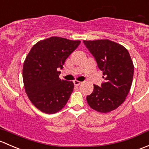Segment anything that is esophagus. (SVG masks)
<instances>
[{
  "instance_id": "1",
  "label": "esophagus",
  "mask_w": 149,
  "mask_h": 149,
  "mask_svg": "<svg viewBox=\"0 0 149 149\" xmlns=\"http://www.w3.org/2000/svg\"><path fill=\"white\" fill-rule=\"evenodd\" d=\"M73 82H74V85L76 86H79L81 83H82V82H79V81H77V80H74L73 81Z\"/></svg>"
}]
</instances>
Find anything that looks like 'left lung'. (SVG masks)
<instances>
[{
  "mask_svg": "<svg viewBox=\"0 0 149 149\" xmlns=\"http://www.w3.org/2000/svg\"><path fill=\"white\" fill-rule=\"evenodd\" d=\"M102 72L105 82L94 85L87 96L90 107L100 113L116 110L125 101L131 87L134 66L128 50L120 44L108 39L83 41Z\"/></svg>",
  "mask_w": 149,
  "mask_h": 149,
  "instance_id": "8db88e82",
  "label": "left lung"
}]
</instances>
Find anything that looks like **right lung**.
Returning a JSON list of instances; mask_svg holds the SVG:
<instances>
[{
    "label": "right lung",
    "instance_id": "right-lung-1",
    "mask_svg": "<svg viewBox=\"0 0 149 149\" xmlns=\"http://www.w3.org/2000/svg\"><path fill=\"white\" fill-rule=\"evenodd\" d=\"M81 41L57 36L38 41L26 57L23 81L29 99L43 113L54 114L65 106L74 89L72 81L61 79L59 69Z\"/></svg>",
    "mask_w": 149,
    "mask_h": 149
}]
</instances>
